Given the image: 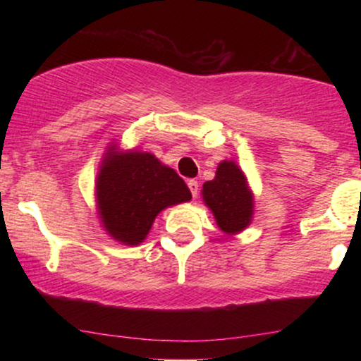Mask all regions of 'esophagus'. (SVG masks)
I'll return each mask as SVG.
<instances>
[{
  "label": "esophagus",
  "mask_w": 361,
  "mask_h": 361,
  "mask_svg": "<svg viewBox=\"0 0 361 361\" xmlns=\"http://www.w3.org/2000/svg\"><path fill=\"white\" fill-rule=\"evenodd\" d=\"M188 188H190V192H192V195H193V198H197L198 197V181L197 180H188Z\"/></svg>",
  "instance_id": "esophagus-1"
}]
</instances>
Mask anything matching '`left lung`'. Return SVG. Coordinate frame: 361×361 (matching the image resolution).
<instances>
[{"instance_id":"left-lung-1","label":"left lung","mask_w":361,"mask_h":361,"mask_svg":"<svg viewBox=\"0 0 361 361\" xmlns=\"http://www.w3.org/2000/svg\"><path fill=\"white\" fill-rule=\"evenodd\" d=\"M202 198L212 210L222 233L234 235L246 229L252 221L255 197L246 176L234 161L219 163L214 180L204 183Z\"/></svg>"}]
</instances>
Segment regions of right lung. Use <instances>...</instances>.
Wrapping results in <instances>:
<instances>
[{
  "label": "right lung",
  "mask_w": 361,
  "mask_h": 361,
  "mask_svg": "<svg viewBox=\"0 0 361 361\" xmlns=\"http://www.w3.org/2000/svg\"><path fill=\"white\" fill-rule=\"evenodd\" d=\"M97 207L103 229L115 241L137 246L166 207L192 198L183 178L151 152L110 146L97 176Z\"/></svg>",
  "instance_id": "add662e5"
}]
</instances>
